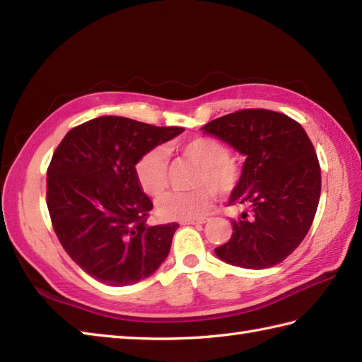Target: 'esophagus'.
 <instances>
[{
    "mask_svg": "<svg viewBox=\"0 0 362 362\" xmlns=\"http://www.w3.org/2000/svg\"><path fill=\"white\" fill-rule=\"evenodd\" d=\"M207 223V219L201 218V219H188V221H182L183 226H193V224H204Z\"/></svg>",
    "mask_w": 362,
    "mask_h": 362,
    "instance_id": "esophagus-1",
    "label": "esophagus"
}]
</instances>
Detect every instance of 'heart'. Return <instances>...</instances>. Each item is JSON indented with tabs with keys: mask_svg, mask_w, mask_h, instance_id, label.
Listing matches in <instances>:
<instances>
[{
	"mask_svg": "<svg viewBox=\"0 0 362 362\" xmlns=\"http://www.w3.org/2000/svg\"><path fill=\"white\" fill-rule=\"evenodd\" d=\"M183 158L196 165L191 175L193 189L185 193H169L157 204L163 219L188 221L202 216L219 196H228L238 187L242 169L230 158L228 146L214 138H194L179 146ZM141 189L152 197H158L168 188V158L161 148H151L141 157L134 168Z\"/></svg>",
	"mask_w": 362,
	"mask_h": 362,
	"instance_id": "obj_1",
	"label": "heart"
}]
</instances>
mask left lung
Wrapping results in <instances>:
<instances>
[{
  "instance_id": "8db88e82",
  "label": "left lung",
  "mask_w": 362,
  "mask_h": 362,
  "mask_svg": "<svg viewBox=\"0 0 362 362\" xmlns=\"http://www.w3.org/2000/svg\"><path fill=\"white\" fill-rule=\"evenodd\" d=\"M202 130L246 157L229 199L245 211L232 219V237L216 256L251 270L281 264L306 237L320 201V165L306 132L270 110L230 112Z\"/></svg>"
}]
</instances>
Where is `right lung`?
Wrapping results in <instances>:
<instances>
[{
	"label": "right lung",
	"mask_w": 362,
	"mask_h": 362,
	"mask_svg": "<svg viewBox=\"0 0 362 362\" xmlns=\"http://www.w3.org/2000/svg\"><path fill=\"white\" fill-rule=\"evenodd\" d=\"M180 127L102 116L70 130L47 169L53 229L75 264L106 286L148 278L168 257L177 223L147 226L152 201L134 166Z\"/></svg>",
	"instance_id": "obj_1"
}]
</instances>
